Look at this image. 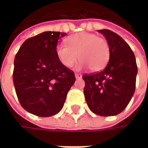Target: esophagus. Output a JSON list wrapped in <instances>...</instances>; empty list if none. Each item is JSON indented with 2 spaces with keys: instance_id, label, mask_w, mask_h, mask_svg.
<instances>
[{
  "instance_id": "obj_1",
  "label": "esophagus",
  "mask_w": 148,
  "mask_h": 148,
  "mask_svg": "<svg viewBox=\"0 0 148 148\" xmlns=\"http://www.w3.org/2000/svg\"><path fill=\"white\" fill-rule=\"evenodd\" d=\"M82 77V74H79V73H76L75 74V78L76 79H79V78H81Z\"/></svg>"
}]
</instances>
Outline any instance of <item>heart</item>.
<instances>
[{"instance_id":"obj_1","label":"heart","mask_w":148,"mask_h":148,"mask_svg":"<svg viewBox=\"0 0 148 148\" xmlns=\"http://www.w3.org/2000/svg\"><path fill=\"white\" fill-rule=\"evenodd\" d=\"M67 45L56 46V53L60 62L71 68L79 58V69L90 68L93 72L102 70L110 59V46L105 38L94 33L80 32L69 37Z\"/></svg>"}]
</instances>
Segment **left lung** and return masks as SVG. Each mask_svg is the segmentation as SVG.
Here are the masks:
<instances>
[{"mask_svg":"<svg viewBox=\"0 0 148 148\" xmlns=\"http://www.w3.org/2000/svg\"><path fill=\"white\" fill-rule=\"evenodd\" d=\"M110 46V60L104 69L84 74V94L89 109L95 114L110 116L121 113L135 90L137 65L131 48L119 35L99 30Z\"/></svg>","mask_w":148,"mask_h":148,"instance_id":"left-lung-1","label":"left lung"}]
</instances>
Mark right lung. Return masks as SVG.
I'll return each mask as SVG.
<instances>
[{
  "label": "right lung",
  "instance_id": "obj_1",
  "mask_svg": "<svg viewBox=\"0 0 148 148\" xmlns=\"http://www.w3.org/2000/svg\"><path fill=\"white\" fill-rule=\"evenodd\" d=\"M64 32H45L26 39L14 58L13 79L21 106L38 116H51L63 107L74 73L58 60L56 49Z\"/></svg>",
  "mask_w": 148,
  "mask_h": 148
}]
</instances>
